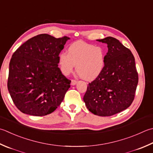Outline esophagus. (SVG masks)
Instances as JSON below:
<instances>
[{
  "label": "esophagus",
  "mask_w": 153,
  "mask_h": 153,
  "mask_svg": "<svg viewBox=\"0 0 153 153\" xmlns=\"http://www.w3.org/2000/svg\"><path fill=\"white\" fill-rule=\"evenodd\" d=\"M76 83H77V81H76V80H74V79L71 80V85H76Z\"/></svg>",
  "instance_id": "obj_1"
}]
</instances>
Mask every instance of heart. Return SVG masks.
Here are the masks:
<instances>
[{
  "mask_svg": "<svg viewBox=\"0 0 153 153\" xmlns=\"http://www.w3.org/2000/svg\"><path fill=\"white\" fill-rule=\"evenodd\" d=\"M59 65L65 76L71 73L76 65L77 74L85 80H92L101 74L105 65V52L100 46L76 42L68 48V53L59 55Z\"/></svg>",
  "mask_w": 153,
  "mask_h": 153,
  "instance_id": "obj_1",
  "label": "heart"
}]
</instances>
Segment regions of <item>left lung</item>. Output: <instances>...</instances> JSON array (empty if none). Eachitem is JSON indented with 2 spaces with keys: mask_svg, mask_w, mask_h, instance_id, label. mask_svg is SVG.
<instances>
[{
  "mask_svg": "<svg viewBox=\"0 0 153 153\" xmlns=\"http://www.w3.org/2000/svg\"><path fill=\"white\" fill-rule=\"evenodd\" d=\"M107 44L102 71L89 83L83 96L87 108L94 115L111 116L129 107L134 97L138 74L129 49L113 37L97 40Z\"/></svg>",
  "mask_w": 153,
  "mask_h": 153,
  "instance_id": "obj_1",
  "label": "left lung"
}]
</instances>
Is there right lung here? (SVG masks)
Instances as JSON below:
<instances>
[{
	"label": "right lung",
	"instance_id": "obj_1",
	"mask_svg": "<svg viewBox=\"0 0 153 153\" xmlns=\"http://www.w3.org/2000/svg\"><path fill=\"white\" fill-rule=\"evenodd\" d=\"M70 38L36 36L18 48L9 64L8 89L21 112L33 116L50 114L70 88L58 68L59 54Z\"/></svg>",
	"mask_w": 153,
	"mask_h": 153
}]
</instances>
